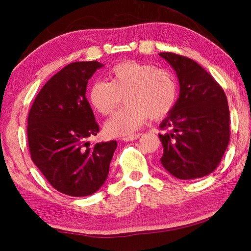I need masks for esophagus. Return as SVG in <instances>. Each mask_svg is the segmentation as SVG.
I'll return each mask as SVG.
<instances>
[{"instance_id": "1", "label": "esophagus", "mask_w": 251, "mask_h": 251, "mask_svg": "<svg viewBox=\"0 0 251 251\" xmlns=\"http://www.w3.org/2000/svg\"><path fill=\"white\" fill-rule=\"evenodd\" d=\"M142 134H134V135H130L128 136V137H124L123 139H124L125 142H129V141H135V139H137L141 137Z\"/></svg>"}]
</instances>
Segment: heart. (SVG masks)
<instances>
[{
    "mask_svg": "<svg viewBox=\"0 0 251 251\" xmlns=\"http://www.w3.org/2000/svg\"><path fill=\"white\" fill-rule=\"evenodd\" d=\"M108 80H96L90 88L93 107L104 116L112 115L121 104H127L106 123L110 136H129L148 117L163 118L175 107L178 84L171 72L150 63L126 61L108 72Z\"/></svg>",
    "mask_w": 251,
    "mask_h": 251,
    "instance_id": "b5f03b06",
    "label": "heart"
}]
</instances>
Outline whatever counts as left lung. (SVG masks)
<instances>
[{
    "label": "left lung",
    "instance_id": "8db88e82",
    "mask_svg": "<svg viewBox=\"0 0 251 251\" xmlns=\"http://www.w3.org/2000/svg\"><path fill=\"white\" fill-rule=\"evenodd\" d=\"M176 71L179 97L161 122L160 161L179 179L209 175L222 161L230 139L227 97L215 78L186 56L159 53Z\"/></svg>",
    "mask_w": 251,
    "mask_h": 251
}]
</instances>
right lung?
<instances>
[{
  "label": "right lung",
  "instance_id": "1",
  "mask_svg": "<svg viewBox=\"0 0 251 251\" xmlns=\"http://www.w3.org/2000/svg\"><path fill=\"white\" fill-rule=\"evenodd\" d=\"M103 64L71 63L48 80L33 101L27 118V142L33 163L62 194H94L108 176L116 141L91 146L100 131L86 99L87 82Z\"/></svg>",
  "mask_w": 251,
  "mask_h": 251
}]
</instances>
